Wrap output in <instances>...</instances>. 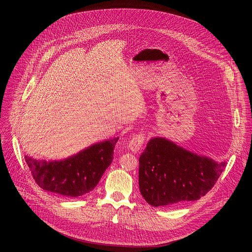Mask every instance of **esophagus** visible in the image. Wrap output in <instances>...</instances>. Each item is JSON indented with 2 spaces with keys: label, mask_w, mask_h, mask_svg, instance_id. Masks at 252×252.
Returning a JSON list of instances; mask_svg holds the SVG:
<instances>
[{
  "label": "esophagus",
  "mask_w": 252,
  "mask_h": 252,
  "mask_svg": "<svg viewBox=\"0 0 252 252\" xmlns=\"http://www.w3.org/2000/svg\"><path fill=\"white\" fill-rule=\"evenodd\" d=\"M145 141V136L143 134H136L133 137L130 138L129 142H128V148L131 152L134 153H138L142 146H143V143Z\"/></svg>",
  "instance_id": "34e87169"
}]
</instances>
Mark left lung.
<instances>
[{"label": "left lung", "mask_w": 252, "mask_h": 252, "mask_svg": "<svg viewBox=\"0 0 252 252\" xmlns=\"http://www.w3.org/2000/svg\"><path fill=\"white\" fill-rule=\"evenodd\" d=\"M139 187L152 206H178L200 199L227 165L162 137L150 139L140 156Z\"/></svg>", "instance_id": "left-lung-1"}]
</instances>
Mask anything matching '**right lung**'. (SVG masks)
<instances>
[{
    "label": "right lung",
    "mask_w": 252,
    "mask_h": 252,
    "mask_svg": "<svg viewBox=\"0 0 252 252\" xmlns=\"http://www.w3.org/2000/svg\"><path fill=\"white\" fill-rule=\"evenodd\" d=\"M119 137L93 144L62 160H38L25 156L32 178L43 190L78 197L94 190L113 159Z\"/></svg>",
    "instance_id": "1"
}]
</instances>
